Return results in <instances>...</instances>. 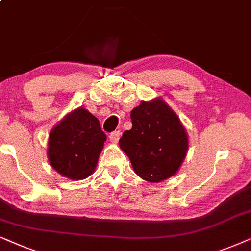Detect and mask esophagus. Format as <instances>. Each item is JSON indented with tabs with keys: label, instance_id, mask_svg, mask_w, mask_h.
Masks as SVG:
<instances>
[{
	"label": "esophagus",
	"instance_id": "1",
	"mask_svg": "<svg viewBox=\"0 0 251 251\" xmlns=\"http://www.w3.org/2000/svg\"><path fill=\"white\" fill-rule=\"evenodd\" d=\"M120 134H122V133H120V131H115V132H112L111 134H110V136H109L110 141H111L112 143H117V142L119 141Z\"/></svg>",
	"mask_w": 251,
	"mask_h": 251
}]
</instances>
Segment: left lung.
Instances as JSON below:
<instances>
[{
	"instance_id": "8db88e82",
	"label": "left lung",
	"mask_w": 251,
	"mask_h": 251,
	"mask_svg": "<svg viewBox=\"0 0 251 251\" xmlns=\"http://www.w3.org/2000/svg\"><path fill=\"white\" fill-rule=\"evenodd\" d=\"M132 128L119 147L133 170L149 182H160L179 171L188 151V134L176 113L160 98L142 101L131 111Z\"/></svg>"
}]
</instances>
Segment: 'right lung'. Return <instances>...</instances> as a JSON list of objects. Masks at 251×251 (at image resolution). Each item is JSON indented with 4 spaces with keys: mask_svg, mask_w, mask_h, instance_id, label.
Returning <instances> with one entry per match:
<instances>
[{
    "mask_svg": "<svg viewBox=\"0 0 251 251\" xmlns=\"http://www.w3.org/2000/svg\"><path fill=\"white\" fill-rule=\"evenodd\" d=\"M105 140L95 116L82 106L72 110L50 131V165L70 180L88 178L95 171Z\"/></svg>",
    "mask_w": 251,
    "mask_h": 251,
    "instance_id": "right-lung-1",
    "label": "right lung"
}]
</instances>
